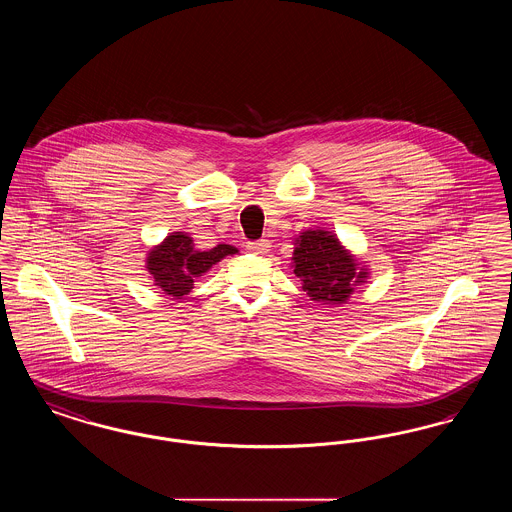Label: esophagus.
I'll return each instance as SVG.
<instances>
[{"label": "esophagus", "mask_w": 512, "mask_h": 512, "mask_svg": "<svg viewBox=\"0 0 512 512\" xmlns=\"http://www.w3.org/2000/svg\"><path fill=\"white\" fill-rule=\"evenodd\" d=\"M268 247H270L268 240H257V242H249V244H247V249L253 251V253H257V255L267 253Z\"/></svg>", "instance_id": "esophagus-1"}]
</instances>
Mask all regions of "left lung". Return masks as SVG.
<instances>
[{
    "label": "left lung",
    "instance_id": "1",
    "mask_svg": "<svg viewBox=\"0 0 512 512\" xmlns=\"http://www.w3.org/2000/svg\"><path fill=\"white\" fill-rule=\"evenodd\" d=\"M293 274L303 290L322 305L347 303L357 286L365 284L366 268L326 230H305L295 238Z\"/></svg>",
    "mask_w": 512,
    "mask_h": 512
}]
</instances>
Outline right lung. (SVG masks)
Returning <instances> with one entry per match:
<instances>
[{"instance_id": "add662e5", "label": "right lung", "mask_w": 512, "mask_h": 512, "mask_svg": "<svg viewBox=\"0 0 512 512\" xmlns=\"http://www.w3.org/2000/svg\"><path fill=\"white\" fill-rule=\"evenodd\" d=\"M234 253H238V249L228 244L199 251L188 234L172 232L171 236L147 253L146 268L153 276L155 286L174 299H180L182 295L192 292L195 278L203 276L226 255Z\"/></svg>"}]
</instances>
